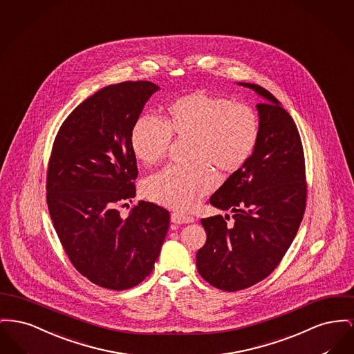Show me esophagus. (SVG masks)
Here are the masks:
<instances>
[{"instance_id":"34e87169","label":"esophagus","mask_w":354,"mask_h":354,"mask_svg":"<svg viewBox=\"0 0 354 354\" xmlns=\"http://www.w3.org/2000/svg\"><path fill=\"white\" fill-rule=\"evenodd\" d=\"M170 220H171V223H190L194 221V218H193V217L186 216V214H183V213H177V212L171 213Z\"/></svg>"}]
</instances>
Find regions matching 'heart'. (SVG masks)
Here are the masks:
<instances>
[{
    "label": "heart",
    "instance_id": "b5f03b06",
    "mask_svg": "<svg viewBox=\"0 0 354 354\" xmlns=\"http://www.w3.org/2000/svg\"><path fill=\"white\" fill-rule=\"evenodd\" d=\"M173 134L192 137L190 164H173L151 174L145 193L151 201L176 210H190L217 185L223 173L241 169L252 157L260 137V121L242 102L204 91L174 100L167 120L144 114L133 125L131 144L136 157L156 164L168 153Z\"/></svg>",
    "mask_w": 354,
    "mask_h": 354
}]
</instances>
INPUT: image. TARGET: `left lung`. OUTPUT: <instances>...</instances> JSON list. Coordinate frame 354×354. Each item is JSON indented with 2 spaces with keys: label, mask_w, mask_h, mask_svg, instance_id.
<instances>
[{
  "label": "left lung",
  "mask_w": 354,
  "mask_h": 354,
  "mask_svg": "<svg viewBox=\"0 0 354 354\" xmlns=\"http://www.w3.org/2000/svg\"><path fill=\"white\" fill-rule=\"evenodd\" d=\"M241 85L262 97L260 137L249 161L210 197L233 212L203 218L206 242L197 252L201 277L225 292L266 279L283 259L302 221L308 184L301 137L292 115L273 94L256 84Z\"/></svg>",
  "instance_id": "left-lung-1"
}]
</instances>
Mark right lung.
<instances>
[{
  "instance_id": "add662e5",
  "label": "right lung",
  "mask_w": 354,
  "mask_h": 354,
  "mask_svg": "<svg viewBox=\"0 0 354 354\" xmlns=\"http://www.w3.org/2000/svg\"><path fill=\"white\" fill-rule=\"evenodd\" d=\"M158 86L124 81L82 101L57 131L46 171V203L57 236L78 273L125 290L147 279L168 233L169 212L136 197L131 129Z\"/></svg>"
}]
</instances>
